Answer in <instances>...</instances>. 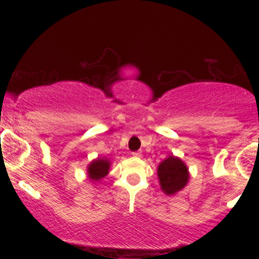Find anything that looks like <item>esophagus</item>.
<instances>
[{
	"label": "esophagus",
	"instance_id": "1",
	"mask_svg": "<svg viewBox=\"0 0 259 259\" xmlns=\"http://www.w3.org/2000/svg\"><path fill=\"white\" fill-rule=\"evenodd\" d=\"M132 154H133V157H135V158H140V157L142 156L141 152H133Z\"/></svg>",
	"mask_w": 259,
	"mask_h": 259
}]
</instances>
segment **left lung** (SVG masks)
Returning a JSON list of instances; mask_svg holds the SVG:
<instances>
[{"instance_id": "obj_1", "label": "left lung", "mask_w": 259, "mask_h": 259, "mask_svg": "<svg viewBox=\"0 0 259 259\" xmlns=\"http://www.w3.org/2000/svg\"><path fill=\"white\" fill-rule=\"evenodd\" d=\"M160 190L165 195L173 196L187 185L190 179L189 168L179 157L169 154L157 168Z\"/></svg>"}]
</instances>
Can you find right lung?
Instances as JSON below:
<instances>
[{"label":"right lung","instance_id":"obj_1","mask_svg":"<svg viewBox=\"0 0 259 259\" xmlns=\"http://www.w3.org/2000/svg\"><path fill=\"white\" fill-rule=\"evenodd\" d=\"M111 168V160L105 157H97L96 159H92L88 165V178L92 183L102 180L106 175L109 173Z\"/></svg>","mask_w":259,"mask_h":259}]
</instances>
